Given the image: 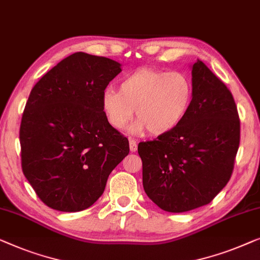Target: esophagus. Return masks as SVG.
Masks as SVG:
<instances>
[{
	"mask_svg": "<svg viewBox=\"0 0 260 260\" xmlns=\"http://www.w3.org/2000/svg\"><path fill=\"white\" fill-rule=\"evenodd\" d=\"M128 140H129V149H131V152H135L138 149L137 141H135L134 139H132V138H129Z\"/></svg>",
	"mask_w": 260,
	"mask_h": 260,
	"instance_id": "esophagus-1",
	"label": "esophagus"
}]
</instances>
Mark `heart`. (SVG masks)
<instances>
[{
    "label": "heart",
    "mask_w": 260,
    "mask_h": 260,
    "mask_svg": "<svg viewBox=\"0 0 260 260\" xmlns=\"http://www.w3.org/2000/svg\"><path fill=\"white\" fill-rule=\"evenodd\" d=\"M193 100L191 80L182 72L139 68L120 81L119 90L106 89L101 111L114 129L121 131L133 118L131 132L167 134L182 122Z\"/></svg>",
    "instance_id": "obj_1"
}]
</instances>
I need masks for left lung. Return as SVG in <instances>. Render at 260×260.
<instances>
[{"label":"left lung","instance_id":"obj_1","mask_svg":"<svg viewBox=\"0 0 260 260\" xmlns=\"http://www.w3.org/2000/svg\"><path fill=\"white\" fill-rule=\"evenodd\" d=\"M192 86V105L180 125L138 146L146 194L173 213L211 203L231 178L239 148L240 120L225 83L198 60Z\"/></svg>","mask_w":260,"mask_h":260}]
</instances>
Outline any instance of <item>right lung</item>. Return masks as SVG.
<instances>
[{
  "instance_id": "obj_1",
  "label": "right lung",
  "mask_w": 260,
  "mask_h": 260,
  "mask_svg": "<svg viewBox=\"0 0 260 260\" xmlns=\"http://www.w3.org/2000/svg\"><path fill=\"white\" fill-rule=\"evenodd\" d=\"M119 62L74 53L32 87L20 127L24 177L47 206L86 210L100 198L128 139L109 126L101 95L121 72Z\"/></svg>"
}]
</instances>
